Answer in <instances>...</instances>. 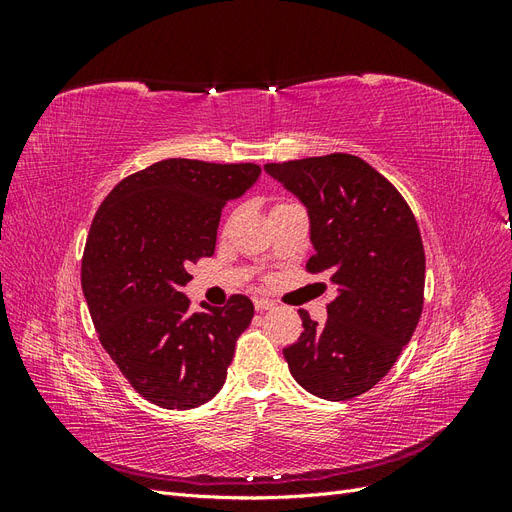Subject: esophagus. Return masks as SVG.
Wrapping results in <instances>:
<instances>
[{
	"label": "esophagus",
	"instance_id": "esophagus-1",
	"mask_svg": "<svg viewBox=\"0 0 512 512\" xmlns=\"http://www.w3.org/2000/svg\"><path fill=\"white\" fill-rule=\"evenodd\" d=\"M275 303L269 301V299H254V307L256 312H267V309H271Z\"/></svg>",
	"mask_w": 512,
	"mask_h": 512
}]
</instances>
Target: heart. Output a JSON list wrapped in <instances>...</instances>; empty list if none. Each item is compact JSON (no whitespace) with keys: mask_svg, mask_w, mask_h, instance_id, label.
I'll use <instances>...</instances> for the list:
<instances>
[{"mask_svg":"<svg viewBox=\"0 0 512 512\" xmlns=\"http://www.w3.org/2000/svg\"><path fill=\"white\" fill-rule=\"evenodd\" d=\"M277 205H284V200H282V203H277Z\"/></svg>","mask_w":512,"mask_h":512,"instance_id":"obj_1","label":"heart"}]
</instances>
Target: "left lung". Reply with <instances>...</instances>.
<instances>
[{"label": "left lung", "mask_w": 512, "mask_h": 512, "mask_svg": "<svg viewBox=\"0 0 512 512\" xmlns=\"http://www.w3.org/2000/svg\"><path fill=\"white\" fill-rule=\"evenodd\" d=\"M265 170L303 200L316 250L305 269L337 290L324 324L299 309L303 331L284 348L290 374L316 397H359L389 374L423 314L425 250L414 213L389 179L350 153Z\"/></svg>", "instance_id": "8db88e82"}]
</instances>
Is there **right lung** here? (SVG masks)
Masks as SVG:
<instances>
[{
    "label": "right lung",
    "mask_w": 512,
    "mask_h": 512,
    "mask_svg": "<svg viewBox=\"0 0 512 512\" xmlns=\"http://www.w3.org/2000/svg\"><path fill=\"white\" fill-rule=\"evenodd\" d=\"M260 166L170 158L121 179L91 222L81 284L100 344L132 389L166 410L218 395L254 303L190 312L188 267L213 256L222 209Z\"/></svg>",
    "instance_id": "1"
}]
</instances>
